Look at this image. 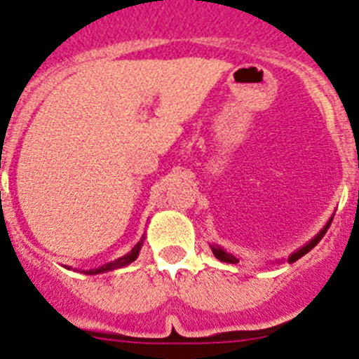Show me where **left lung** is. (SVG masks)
<instances>
[{"mask_svg": "<svg viewBox=\"0 0 359 359\" xmlns=\"http://www.w3.org/2000/svg\"><path fill=\"white\" fill-rule=\"evenodd\" d=\"M332 219H334V217H332ZM332 219L328 220V222H327V226H325L323 229H321L320 233H318L316 236H314L313 240L309 241V243H306V245H304L302 248H299V250H297V252H293L292 255L288 257V262H295V260H299L300 257H302V255H306L307 252H311V250H313L314 247H316V245L320 243V240H321V238L325 236V233H327V229H328V227H330V224H332ZM210 248H212L213 255H215L217 259L220 260V262H227V264H236V262H238V259H236V257H234V255H231V253H227L226 250H224V248H220L219 245H210Z\"/></svg>", "mask_w": 359, "mask_h": 359, "instance_id": "8db88e82", "label": "left lung"}]
</instances>
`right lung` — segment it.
<instances>
[{"label":"right lung","instance_id":"add662e5","mask_svg":"<svg viewBox=\"0 0 359 359\" xmlns=\"http://www.w3.org/2000/svg\"><path fill=\"white\" fill-rule=\"evenodd\" d=\"M142 243H144V236H142V240H140L139 243H137L135 247L132 248V252L126 253V255L119 257V259H116L114 262H107V264H104V266L95 267V269L83 271V273H85V274H100V273H107V271H114V269H118V267L128 266L130 262H133V260L139 257V252H140V248H142Z\"/></svg>","mask_w":359,"mask_h":359}]
</instances>
